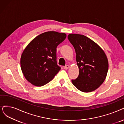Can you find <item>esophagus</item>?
I'll list each match as a JSON object with an SVG mask.
<instances>
[{
  "instance_id": "1",
  "label": "esophagus",
  "mask_w": 124,
  "mask_h": 124,
  "mask_svg": "<svg viewBox=\"0 0 124 124\" xmlns=\"http://www.w3.org/2000/svg\"><path fill=\"white\" fill-rule=\"evenodd\" d=\"M69 68V65H66V66H65V67H63L64 69H66V70H67V69H68Z\"/></svg>"
}]
</instances>
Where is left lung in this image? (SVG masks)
Wrapping results in <instances>:
<instances>
[{
    "label": "left lung",
    "instance_id": "left-lung-1",
    "mask_svg": "<svg viewBox=\"0 0 124 124\" xmlns=\"http://www.w3.org/2000/svg\"><path fill=\"white\" fill-rule=\"evenodd\" d=\"M75 50L79 74L72 82L78 90L88 93L99 87L106 78L108 62L104 52L90 38L82 34L68 36Z\"/></svg>",
    "mask_w": 124,
    "mask_h": 124
}]
</instances>
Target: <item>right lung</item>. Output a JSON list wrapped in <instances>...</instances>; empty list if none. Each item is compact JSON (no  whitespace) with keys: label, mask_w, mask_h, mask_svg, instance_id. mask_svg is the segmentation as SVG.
Returning a JSON list of instances; mask_svg holds the SVG:
<instances>
[{"label":"right lung","mask_w":124,"mask_h":124,"mask_svg":"<svg viewBox=\"0 0 124 124\" xmlns=\"http://www.w3.org/2000/svg\"><path fill=\"white\" fill-rule=\"evenodd\" d=\"M66 34L47 31L29 43L21 57V69L24 77L33 85L41 86L50 82L61 70L56 60V48Z\"/></svg>","instance_id":"right-lung-1"}]
</instances>
